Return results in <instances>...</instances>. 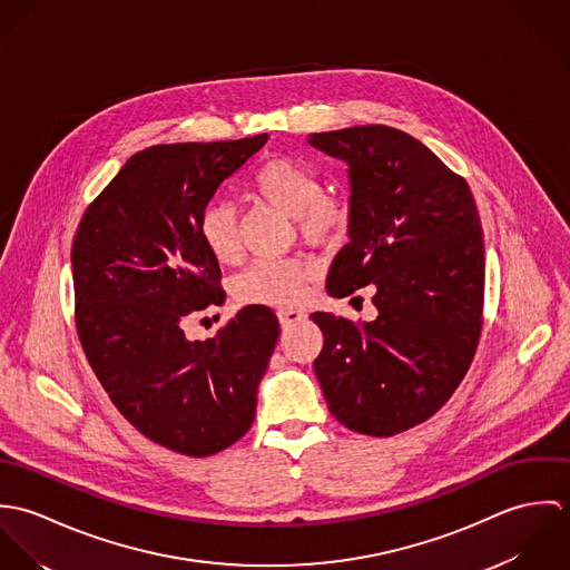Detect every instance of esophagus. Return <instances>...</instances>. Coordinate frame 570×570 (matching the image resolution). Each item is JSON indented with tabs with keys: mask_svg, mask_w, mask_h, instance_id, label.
I'll return each instance as SVG.
<instances>
[{
	"mask_svg": "<svg viewBox=\"0 0 570 570\" xmlns=\"http://www.w3.org/2000/svg\"><path fill=\"white\" fill-rule=\"evenodd\" d=\"M305 318H307V314L301 312V309H278V321H281L283 328L296 325V323H301Z\"/></svg>",
	"mask_w": 570,
	"mask_h": 570,
	"instance_id": "1",
	"label": "esophagus"
}]
</instances>
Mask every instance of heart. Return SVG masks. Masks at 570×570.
Masks as SVG:
<instances>
[{
	"instance_id": "1",
	"label": "heart",
	"mask_w": 570,
	"mask_h": 570,
	"mask_svg": "<svg viewBox=\"0 0 570 570\" xmlns=\"http://www.w3.org/2000/svg\"><path fill=\"white\" fill-rule=\"evenodd\" d=\"M252 190L265 204L294 219L298 235L314 245L340 244L353 222L351 202L342 195L321 193V177L307 164L272 158L263 164ZM199 237L219 263H237L242 256L239 213L230 202H210L199 215ZM321 267L309 256L256 261L235 281V296L244 305L294 307L305 301Z\"/></svg>"
}]
</instances>
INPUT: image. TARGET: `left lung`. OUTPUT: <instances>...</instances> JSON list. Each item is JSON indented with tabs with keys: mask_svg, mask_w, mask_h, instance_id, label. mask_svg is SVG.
<instances>
[{
	"mask_svg": "<svg viewBox=\"0 0 570 570\" xmlns=\"http://www.w3.org/2000/svg\"><path fill=\"white\" fill-rule=\"evenodd\" d=\"M348 164L351 242L331 263L335 298L375 285L373 323L312 314L314 362L331 414L393 436L428 421L463 382L483 328L485 244L474 195L428 147L386 125L314 134Z\"/></svg>",
	"mask_w": 570,
	"mask_h": 570,
	"instance_id": "left-lung-1",
	"label": "left lung"
}]
</instances>
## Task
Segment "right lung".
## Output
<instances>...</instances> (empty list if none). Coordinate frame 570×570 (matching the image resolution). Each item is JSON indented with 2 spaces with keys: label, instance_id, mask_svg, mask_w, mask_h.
<instances>
[{
  "label": "right lung",
  "instance_id": "1",
  "mask_svg": "<svg viewBox=\"0 0 570 570\" xmlns=\"http://www.w3.org/2000/svg\"><path fill=\"white\" fill-rule=\"evenodd\" d=\"M267 138L131 156L75 235V323L91 371L138 432L186 456L217 454L249 430L281 333L265 305H247L215 337L184 333L190 316L226 301L199 215Z\"/></svg>",
  "mask_w": 570,
  "mask_h": 570
}]
</instances>
